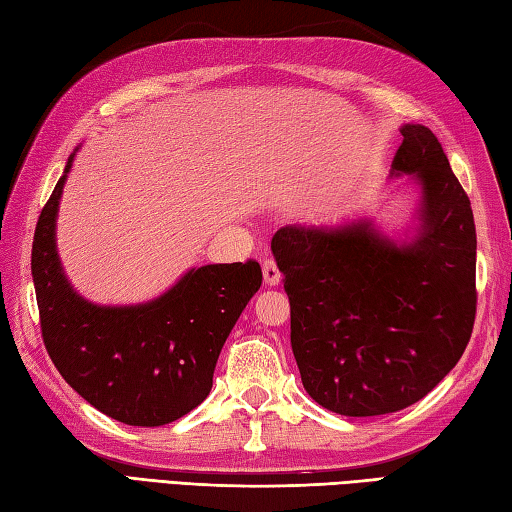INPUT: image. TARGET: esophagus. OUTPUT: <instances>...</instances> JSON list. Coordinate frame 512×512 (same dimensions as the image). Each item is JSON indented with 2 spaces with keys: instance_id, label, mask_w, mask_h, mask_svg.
<instances>
[{
  "instance_id": "obj_1",
  "label": "esophagus",
  "mask_w": 512,
  "mask_h": 512,
  "mask_svg": "<svg viewBox=\"0 0 512 512\" xmlns=\"http://www.w3.org/2000/svg\"><path fill=\"white\" fill-rule=\"evenodd\" d=\"M263 276H265V283L269 287H276L278 283H281V272H278V267L272 258L263 260Z\"/></svg>"
}]
</instances>
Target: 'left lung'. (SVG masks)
Instances as JSON below:
<instances>
[{
  "instance_id": "obj_1",
  "label": "left lung",
  "mask_w": 512,
  "mask_h": 512,
  "mask_svg": "<svg viewBox=\"0 0 512 512\" xmlns=\"http://www.w3.org/2000/svg\"><path fill=\"white\" fill-rule=\"evenodd\" d=\"M392 176L421 187L419 225L394 243L372 225H287L272 238L307 394L343 417L412 406L464 354L477 312L470 200L428 127L403 124Z\"/></svg>"
}]
</instances>
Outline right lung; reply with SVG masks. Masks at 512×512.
Returning <instances> with one entry per match:
<instances>
[{"instance_id": "1", "label": "right lung", "mask_w": 512, "mask_h": 512, "mask_svg": "<svg viewBox=\"0 0 512 512\" xmlns=\"http://www.w3.org/2000/svg\"><path fill=\"white\" fill-rule=\"evenodd\" d=\"M75 151L33 238L31 272L46 352L64 381L106 417L165 426L207 399L220 350L263 272L256 260L205 265L149 303H89L64 276L55 245L57 207Z\"/></svg>"}]
</instances>
